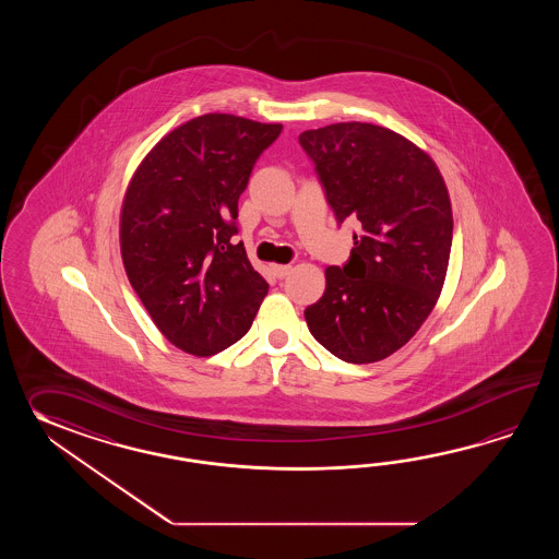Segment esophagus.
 <instances>
[{
    "label": "esophagus",
    "instance_id": "1",
    "mask_svg": "<svg viewBox=\"0 0 559 559\" xmlns=\"http://www.w3.org/2000/svg\"><path fill=\"white\" fill-rule=\"evenodd\" d=\"M272 272H274L277 280H284L285 275H289V272H292V265H274Z\"/></svg>",
    "mask_w": 559,
    "mask_h": 559
}]
</instances>
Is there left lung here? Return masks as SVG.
<instances>
[{
	"mask_svg": "<svg viewBox=\"0 0 559 559\" xmlns=\"http://www.w3.org/2000/svg\"><path fill=\"white\" fill-rule=\"evenodd\" d=\"M299 145L337 226L357 222L349 260L325 270V292L304 316L309 332L347 364L392 356L440 297L453 217L440 171L414 143L373 123L304 131Z\"/></svg>",
	"mask_w": 559,
	"mask_h": 559,
	"instance_id": "1",
	"label": "left lung"
}]
</instances>
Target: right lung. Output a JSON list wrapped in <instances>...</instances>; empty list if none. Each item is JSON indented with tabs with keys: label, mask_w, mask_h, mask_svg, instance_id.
I'll use <instances>...</instances> for the list:
<instances>
[{
	"label": "right lung",
	"mask_w": 559,
	"mask_h": 559,
	"mask_svg": "<svg viewBox=\"0 0 559 559\" xmlns=\"http://www.w3.org/2000/svg\"><path fill=\"white\" fill-rule=\"evenodd\" d=\"M280 123L207 114L143 159L121 210V258L157 330L193 356L241 340L270 285L238 236V200Z\"/></svg>",
	"instance_id": "add662e5"
}]
</instances>
